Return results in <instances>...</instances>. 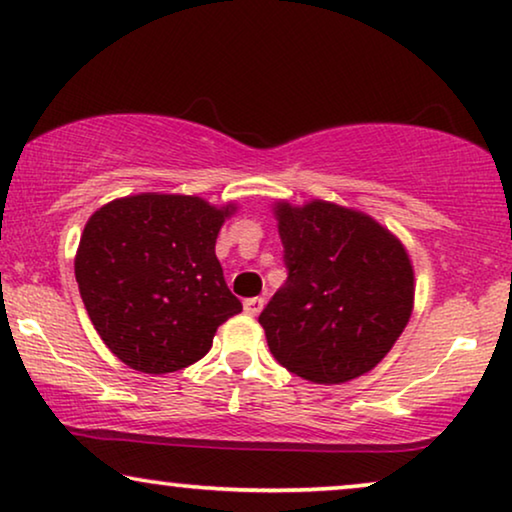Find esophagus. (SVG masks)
I'll use <instances>...</instances> for the list:
<instances>
[{
    "mask_svg": "<svg viewBox=\"0 0 512 512\" xmlns=\"http://www.w3.org/2000/svg\"><path fill=\"white\" fill-rule=\"evenodd\" d=\"M263 307H265V298H261V296L244 300V312H247L249 317H258Z\"/></svg>",
    "mask_w": 512,
    "mask_h": 512,
    "instance_id": "obj_1",
    "label": "esophagus"
}]
</instances>
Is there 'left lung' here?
<instances>
[{"mask_svg":"<svg viewBox=\"0 0 512 512\" xmlns=\"http://www.w3.org/2000/svg\"><path fill=\"white\" fill-rule=\"evenodd\" d=\"M272 212L289 268L258 317L272 356L314 384L370 373L415 307L403 242L373 216L328 200H277Z\"/></svg>","mask_w":512,"mask_h":512,"instance_id":"obj_1","label":"left lung"}]
</instances>
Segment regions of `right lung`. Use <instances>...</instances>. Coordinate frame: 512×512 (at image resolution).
I'll use <instances>...</instances> for the list:
<instances>
[{"mask_svg": "<svg viewBox=\"0 0 512 512\" xmlns=\"http://www.w3.org/2000/svg\"><path fill=\"white\" fill-rule=\"evenodd\" d=\"M235 202L137 193L90 216L74 275L95 331L125 366L146 375L200 361L223 321L242 312L230 293L216 235Z\"/></svg>", "mask_w": 512, "mask_h": 512, "instance_id": "right-lung-1", "label": "right lung"}]
</instances>
